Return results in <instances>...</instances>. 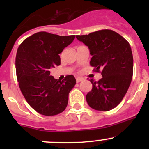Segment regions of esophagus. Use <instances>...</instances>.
I'll use <instances>...</instances> for the list:
<instances>
[{"label":"esophagus","mask_w":149,"mask_h":149,"mask_svg":"<svg viewBox=\"0 0 149 149\" xmlns=\"http://www.w3.org/2000/svg\"><path fill=\"white\" fill-rule=\"evenodd\" d=\"M83 78H80V77H77L76 78V82L77 83H80V82L83 81Z\"/></svg>","instance_id":"34e87169"}]
</instances>
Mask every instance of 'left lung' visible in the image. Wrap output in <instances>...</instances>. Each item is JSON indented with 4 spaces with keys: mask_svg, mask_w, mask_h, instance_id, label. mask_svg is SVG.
Returning a JSON list of instances; mask_svg holds the SVG:
<instances>
[{
    "mask_svg": "<svg viewBox=\"0 0 149 149\" xmlns=\"http://www.w3.org/2000/svg\"><path fill=\"white\" fill-rule=\"evenodd\" d=\"M76 37L90 49V66L97 72L102 70V78L99 81L90 79L92 89L87 94V102L95 110H111L120 103L132 78L130 45L120 34L109 29Z\"/></svg>",
    "mask_w": 149,
    "mask_h": 149,
    "instance_id": "1",
    "label": "left lung"
}]
</instances>
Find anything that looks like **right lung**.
Masks as SVG:
<instances>
[{
	"label": "right lung",
	"mask_w": 149,
	"mask_h": 149,
	"mask_svg": "<svg viewBox=\"0 0 149 149\" xmlns=\"http://www.w3.org/2000/svg\"><path fill=\"white\" fill-rule=\"evenodd\" d=\"M74 38V35L41 31L26 38L19 47L15 59L19 86L28 104L40 114L57 115L67 107L76 78L69 75L59 81L50 76V69L60 65L59 54Z\"/></svg>",
	"instance_id": "right-lung-1"
}]
</instances>
